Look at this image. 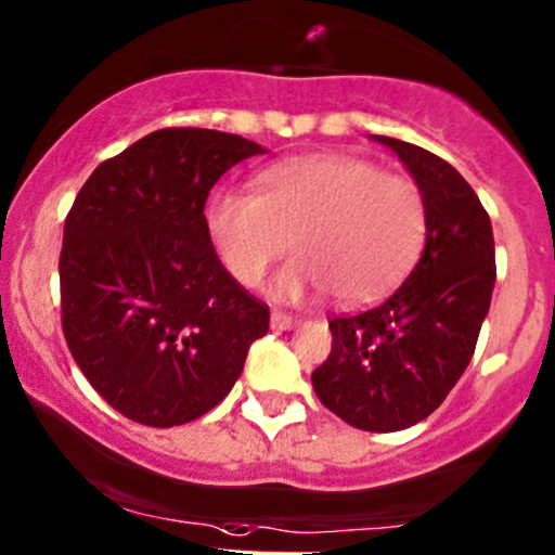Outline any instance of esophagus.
I'll return each instance as SVG.
<instances>
[{"label":"esophagus","instance_id":"esophagus-1","mask_svg":"<svg viewBox=\"0 0 555 555\" xmlns=\"http://www.w3.org/2000/svg\"><path fill=\"white\" fill-rule=\"evenodd\" d=\"M271 326L279 328V332H287V328L297 326V319L292 313H282V310H273L271 313Z\"/></svg>","mask_w":555,"mask_h":555}]
</instances>
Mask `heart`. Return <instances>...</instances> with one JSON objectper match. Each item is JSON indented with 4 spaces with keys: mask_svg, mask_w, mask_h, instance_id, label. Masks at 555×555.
I'll use <instances>...</instances> for the list:
<instances>
[{
    "mask_svg": "<svg viewBox=\"0 0 555 555\" xmlns=\"http://www.w3.org/2000/svg\"><path fill=\"white\" fill-rule=\"evenodd\" d=\"M205 223L218 258L245 287H258L287 249L279 300L334 292L343 302H371L398 287L422 255L429 229L424 192L352 155H306L273 163L258 189L221 186Z\"/></svg>",
    "mask_w": 555,
    "mask_h": 555,
    "instance_id": "heart-1",
    "label": "heart"
}]
</instances>
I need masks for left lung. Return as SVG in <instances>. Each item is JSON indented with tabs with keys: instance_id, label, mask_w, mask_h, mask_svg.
<instances>
[{
	"instance_id": "8db88e82",
	"label": "left lung",
	"mask_w": 555,
	"mask_h": 555,
	"mask_svg": "<svg viewBox=\"0 0 555 555\" xmlns=\"http://www.w3.org/2000/svg\"><path fill=\"white\" fill-rule=\"evenodd\" d=\"M371 139L424 192L426 245L385 302L328 321L332 352L310 382L356 429L398 431L437 411L472 361L495 287V240L477 192L450 163L400 139Z\"/></svg>"
}]
</instances>
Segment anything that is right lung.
<instances>
[{"label":"right lung","mask_w":555,"mask_h":555,"mask_svg":"<svg viewBox=\"0 0 555 555\" xmlns=\"http://www.w3.org/2000/svg\"><path fill=\"white\" fill-rule=\"evenodd\" d=\"M263 152L236 133L152 131L100 163L65 218V343L131 422L168 429L208 413L268 332V306L221 266L205 223L212 184Z\"/></svg>","instance_id":"right-lung-1"}]
</instances>
